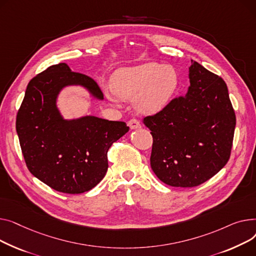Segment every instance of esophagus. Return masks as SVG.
<instances>
[{
    "label": "esophagus",
    "mask_w": 256,
    "mask_h": 256,
    "mask_svg": "<svg viewBox=\"0 0 256 256\" xmlns=\"http://www.w3.org/2000/svg\"><path fill=\"white\" fill-rule=\"evenodd\" d=\"M128 126H129L131 129H138V128L142 127L140 121H138V120H136V118H131L130 121L128 122Z\"/></svg>",
    "instance_id": "34e87169"
}]
</instances>
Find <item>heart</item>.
<instances>
[{"instance_id":"heart-1","label":"heart","mask_w":256,"mask_h":256,"mask_svg":"<svg viewBox=\"0 0 256 256\" xmlns=\"http://www.w3.org/2000/svg\"><path fill=\"white\" fill-rule=\"evenodd\" d=\"M178 84L176 69L170 65L148 63L118 72L112 78L114 95L133 100L142 114H153L162 110L174 94Z\"/></svg>"}]
</instances>
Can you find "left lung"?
Listing matches in <instances>:
<instances>
[{"instance_id": "obj_1", "label": "left lung", "mask_w": 256, "mask_h": 256, "mask_svg": "<svg viewBox=\"0 0 256 256\" xmlns=\"http://www.w3.org/2000/svg\"><path fill=\"white\" fill-rule=\"evenodd\" d=\"M190 86L159 112L144 116L153 146L151 168L172 187L198 186L230 157L236 114L228 86L217 74L192 61Z\"/></svg>"}]
</instances>
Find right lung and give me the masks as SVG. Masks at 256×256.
<instances>
[{
	"mask_svg": "<svg viewBox=\"0 0 256 256\" xmlns=\"http://www.w3.org/2000/svg\"><path fill=\"white\" fill-rule=\"evenodd\" d=\"M71 84L103 99L97 82L65 63L48 67L30 80L16 116V131L30 172L50 188L78 194L94 188L108 168V152L128 132L125 122L84 116L67 121L56 101Z\"/></svg>",
	"mask_w": 256,
	"mask_h": 256,
	"instance_id": "right-lung-1",
	"label": "right lung"
}]
</instances>
